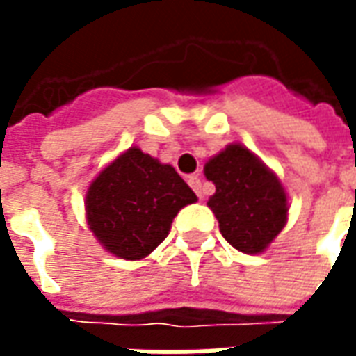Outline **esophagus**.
<instances>
[{
	"label": "esophagus",
	"mask_w": 356,
	"mask_h": 356,
	"mask_svg": "<svg viewBox=\"0 0 356 356\" xmlns=\"http://www.w3.org/2000/svg\"><path fill=\"white\" fill-rule=\"evenodd\" d=\"M188 185L193 186V191L198 194V198H204V186H202V179L198 175L188 177Z\"/></svg>",
	"instance_id": "esophagus-1"
}]
</instances>
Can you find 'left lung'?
<instances>
[{"instance_id":"obj_1","label":"left lung","mask_w":356,"mask_h":356,"mask_svg":"<svg viewBox=\"0 0 356 356\" xmlns=\"http://www.w3.org/2000/svg\"><path fill=\"white\" fill-rule=\"evenodd\" d=\"M204 175L216 185L208 206L223 238L242 254L265 252L288 221V198L278 177L238 143L208 160Z\"/></svg>"}]
</instances>
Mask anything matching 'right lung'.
<instances>
[{
    "label": "right lung",
    "instance_id": "right-lung-1",
    "mask_svg": "<svg viewBox=\"0 0 356 356\" xmlns=\"http://www.w3.org/2000/svg\"><path fill=\"white\" fill-rule=\"evenodd\" d=\"M196 200L171 165L131 147L89 185L86 216L106 252L137 261L162 244L179 209Z\"/></svg>",
    "mask_w": 356,
    "mask_h": 356
}]
</instances>
